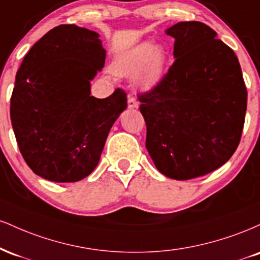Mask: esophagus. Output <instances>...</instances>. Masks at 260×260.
I'll return each instance as SVG.
<instances>
[{
    "mask_svg": "<svg viewBox=\"0 0 260 260\" xmlns=\"http://www.w3.org/2000/svg\"><path fill=\"white\" fill-rule=\"evenodd\" d=\"M127 103L129 109H137V107H138V101H137V99L133 96V95H129V96H128Z\"/></svg>",
    "mask_w": 260,
    "mask_h": 260,
    "instance_id": "34e87169",
    "label": "esophagus"
}]
</instances>
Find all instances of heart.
I'll use <instances>...</instances> for the list:
<instances>
[{
  "label": "heart",
  "mask_w": 260,
  "mask_h": 260,
  "mask_svg": "<svg viewBox=\"0 0 260 260\" xmlns=\"http://www.w3.org/2000/svg\"><path fill=\"white\" fill-rule=\"evenodd\" d=\"M168 61L169 55L162 46L143 43L116 61L115 72L124 77L136 74L137 84L144 90H149L162 79Z\"/></svg>",
  "instance_id": "b5f03b06"
}]
</instances>
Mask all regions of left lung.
<instances>
[{
    "label": "left lung",
    "instance_id": "left-lung-1",
    "mask_svg": "<svg viewBox=\"0 0 260 260\" xmlns=\"http://www.w3.org/2000/svg\"><path fill=\"white\" fill-rule=\"evenodd\" d=\"M175 62L150 90L140 92L147 147L155 166L175 180H190L219 169L240 144L247 88L237 56L202 22H181Z\"/></svg>",
    "mask_w": 260,
    "mask_h": 260
}]
</instances>
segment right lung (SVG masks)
<instances>
[{"label": "right lung", "instance_id": "1", "mask_svg": "<svg viewBox=\"0 0 260 260\" xmlns=\"http://www.w3.org/2000/svg\"><path fill=\"white\" fill-rule=\"evenodd\" d=\"M105 57L98 32L62 24L34 44L18 70L12 126L23 159L45 180L77 182L90 175L127 107L120 88L105 99L90 95Z\"/></svg>", "mask_w": 260, "mask_h": 260}]
</instances>
